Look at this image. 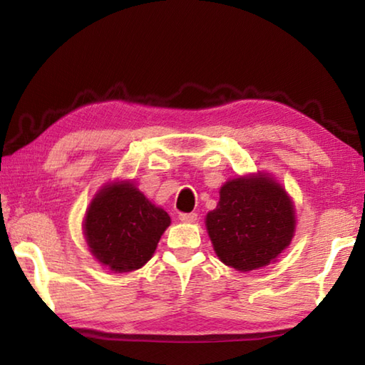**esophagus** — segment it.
Here are the masks:
<instances>
[{
    "label": "esophagus",
    "instance_id": "34e87169",
    "mask_svg": "<svg viewBox=\"0 0 365 365\" xmlns=\"http://www.w3.org/2000/svg\"><path fill=\"white\" fill-rule=\"evenodd\" d=\"M178 219H180L182 222H188V224H191V222L197 220V214L196 212H180L178 214Z\"/></svg>",
    "mask_w": 365,
    "mask_h": 365
}]
</instances>
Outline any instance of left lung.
I'll return each mask as SVG.
<instances>
[{"label": "left lung", "mask_w": 365, "mask_h": 365, "mask_svg": "<svg viewBox=\"0 0 365 365\" xmlns=\"http://www.w3.org/2000/svg\"><path fill=\"white\" fill-rule=\"evenodd\" d=\"M294 224V209L285 191L261 175L227 182L217 207L206 217L220 261L242 272L275 261L292 242Z\"/></svg>", "instance_id": "8db88e82"}]
</instances>
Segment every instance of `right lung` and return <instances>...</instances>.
<instances>
[{
	"mask_svg": "<svg viewBox=\"0 0 365 365\" xmlns=\"http://www.w3.org/2000/svg\"><path fill=\"white\" fill-rule=\"evenodd\" d=\"M169 224V214L132 183H114L91 201L83 227L98 261L110 270L132 272L150 261Z\"/></svg>",
	"mask_w": 365,
	"mask_h": 365,
	"instance_id": "right-lung-1",
	"label": "right lung"
}]
</instances>
